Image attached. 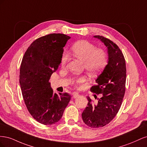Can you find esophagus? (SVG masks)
Wrapping results in <instances>:
<instances>
[{
  "label": "esophagus",
  "mask_w": 147,
  "mask_h": 147,
  "mask_svg": "<svg viewBox=\"0 0 147 147\" xmlns=\"http://www.w3.org/2000/svg\"><path fill=\"white\" fill-rule=\"evenodd\" d=\"M72 95H73V97L74 98H77V97H79V94H78V92H74L73 93H72Z\"/></svg>",
  "instance_id": "1"
}]
</instances>
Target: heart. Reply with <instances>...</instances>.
<instances>
[{"label": "heart", "instance_id": "heart-1", "mask_svg": "<svg viewBox=\"0 0 147 147\" xmlns=\"http://www.w3.org/2000/svg\"><path fill=\"white\" fill-rule=\"evenodd\" d=\"M71 51L74 56L83 61L84 68L91 75L98 74L104 68L107 62V54L101 48L96 47L87 40H79L71 47ZM68 60L67 55L64 53L61 58V65L64 66ZM86 77L82 76L74 81L79 84L86 81Z\"/></svg>", "mask_w": 147, "mask_h": 147}]
</instances>
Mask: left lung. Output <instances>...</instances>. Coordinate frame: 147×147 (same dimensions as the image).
<instances>
[{
	"label": "left lung",
	"instance_id": "left-lung-1",
	"mask_svg": "<svg viewBox=\"0 0 147 147\" xmlns=\"http://www.w3.org/2000/svg\"><path fill=\"white\" fill-rule=\"evenodd\" d=\"M94 37L100 40L107 48L108 61L97 76L96 84L90 90L96 94H100L101 97L95 104L87 97L88 107L82 117L87 126L97 128L109 124L120 109L125 92L126 68L123 54L116 44L100 35Z\"/></svg>",
	"mask_w": 147,
	"mask_h": 147
}]
</instances>
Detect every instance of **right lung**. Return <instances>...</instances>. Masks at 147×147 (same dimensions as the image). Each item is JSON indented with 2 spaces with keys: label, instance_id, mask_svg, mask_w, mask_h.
Segmentation results:
<instances>
[{
  "label": "right lung",
  "instance_id": "obj_1",
  "mask_svg": "<svg viewBox=\"0 0 147 147\" xmlns=\"http://www.w3.org/2000/svg\"><path fill=\"white\" fill-rule=\"evenodd\" d=\"M70 37L51 34L34 41L22 60L20 83L27 109L40 123L51 125L59 121L70 100L68 93L53 92L49 82L61 63L63 47Z\"/></svg>",
  "mask_w": 147,
  "mask_h": 147
}]
</instances>
